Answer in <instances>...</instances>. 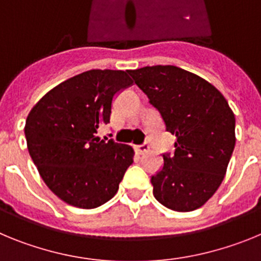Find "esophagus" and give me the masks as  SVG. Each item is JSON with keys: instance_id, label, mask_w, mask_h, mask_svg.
I'll use <instances>...</instances> for the list:
<instances>
[{"instance_id": "esophagus-1", "label": "esophagus", "mask_w": 261, "mask_h": 261, "mask_svg": "<svg viewBox=\"0 0 261 261\" xmlns=\"http://www.w3.org/2000/svg\"><path fill=\"white\" fill-rule=\"evenodd\" d=\"M135 150L137 151L138 154L146 153V151L149 150V144H147V142H144V144L141 145H137V146H135Z\"/></svg>"}]
</instances>
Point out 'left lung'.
Returning <instances> with one entry per match:
<instances>
[{
  "instance_id": "obj_1",
  "label": "left lung",
  "mask_w": 261,
  "mask_h": 261,
  "mask_svg": "<svg viewBox=\"0 0 261 261\" xmlns=\"http://www.w3.org/2000/svg\"><path fill=\"white\" fill-rule=\"evenodd\" d=\"M176 137L174 154L151 176L153 195L166 208L192 212L222 183L235 146V116L209 82L174 65L128 70Z\"/></svg>"
}]
</instances>
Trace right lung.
Returning a JSON list of instances; mask_svg holds the SVG:
<instances>
[{
    "mask_svg": "<svg viewBox=\"0 0 261 261\" xmlns=\"http://www.w3.org/2000/svg\"><path fill=\"white\" fill-rule=\"evenodd\" d=\"M132 85L123 70L84 71L50 90L27 116L30 155L48 188L66 204L93 209L116 195L133 150L96 133L110 123L115 96Z\"/></svg>",
    "mask_w": 261,
    "mask_h": 261,
    "instance_id": "1",
    "label": "right lung"
}]
</instances>
